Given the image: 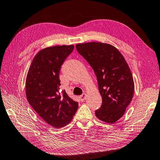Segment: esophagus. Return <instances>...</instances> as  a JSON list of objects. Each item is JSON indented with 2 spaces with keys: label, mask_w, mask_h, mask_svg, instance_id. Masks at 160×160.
<instances>
[{
  "label": "esophagus",
  "mask_w": 160,
  "mask_h": 160,
  "mask_svg": "<svg viewBox=\"0 0 160 160\" xmlns=\"http://www.w3.org/2000/svg\"><path fill=\"white\" fill-rule=\"evenodd\" d=\"M85 98H86V94L85 93L82 94L81 95L79 96V99L81 100V101H83L85 99Z\"/></svg>",
  "instance_id": "obj_1"
}]
</instances>
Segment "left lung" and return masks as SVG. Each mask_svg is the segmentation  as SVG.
<instances>
[{"label":"left lung","mask_w":160,"mask_h":160,"mask_svg":"<svg viewBox=\"0 0 160 160\" xmlns=\"http://www.w3.org/2000/svg\"><path fill=\"white\" fill-rule=\"evenodd\" d=\"M77 51L93 69L102 98L95 115L114 123L124 115L134 93V82L123 56L114 46L100 42L76 45Z\"/></svg>","instance_id":"obj_1"}]
</instances>
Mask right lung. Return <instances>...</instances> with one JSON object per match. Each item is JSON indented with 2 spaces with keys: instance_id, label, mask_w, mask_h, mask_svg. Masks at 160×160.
Here are the masks:
<instances>
[{
  "instance_id": "add662e5",
  "label": "right lung",
  "mask_w": 160,
  "mask_h": 160,
  "mask_svg": "<svg viewBox=\"0 0 160 160\" xmlns=\"http://www.w3.org/2000/svg\"><path fill=\"white\" fill-rule=\"evenodd\" d=\"M73 49L74 45H59L41 50L27 75V101L45 122L55 128L68 124L78 109V103L65 91L60 92L61 67Z\"/></svg>"
}]
</instances>
